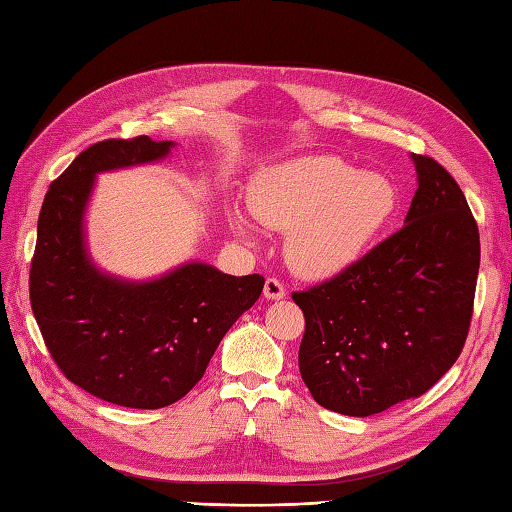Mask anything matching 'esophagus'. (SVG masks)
Segmentation results:
<instances>
[{"label": "esophagus", "instance_id": "esophagus-1", "mask_svg": "<svg viewBox=\"0 0 512 512\" xmlns=\"http://www.w3.org/2000/svg\"><path fill=\"white\" fill-rule=\"evenodd\" d=\"M264 296H266V299H270V301H279V299H283V296H285L283 283H281L279 279H275V277L266 279V283H264Z\"/></svg>", "mask_w": 512, "mask_h": 512}]
</instances>
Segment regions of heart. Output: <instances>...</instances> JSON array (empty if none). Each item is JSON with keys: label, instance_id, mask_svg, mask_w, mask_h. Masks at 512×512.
Segmentation results:
<instances>
[{"label": "heart", "instance_id": "heart-1", "mask_svg": "<svg viewBox=\"0 0 512 512\" xmlns=\"http://www.w3.org/2000/svg\"><path fill=\"white\" fill-rule=\"evenodd\" d=\"M251 213L270 229L288 231L285 255L303 277L325 279L362 257L397 207L384 174L353 172L327 154L275 165L257 176ZM237 229L244 220L235 216Z\"/></svg>", "mask_w": 512, "mask_h": 512}]
</instances>
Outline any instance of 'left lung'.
<instances>
[{"mask_svg": "<svg viewBox=\"0 0 512 512\" xmlns=\"http://www.w3.org/2000/svg\"><path fill=\"white\" fill-rule=\"evenodd\" d=\"M419 189L406 227L353 266L292 292L305 316L299 368L316 403L371 417L421 397L465 347L480 233L441 163L412 154Z\"/></svg>", "mask_w": 512, "mask_h": 512, "instance_id": "1", "label": "left lung"}]
</instances>
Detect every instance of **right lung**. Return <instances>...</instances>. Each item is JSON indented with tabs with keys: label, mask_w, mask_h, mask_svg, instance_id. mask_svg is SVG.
Instances as JSON below:
<instances>
[{
	"label": "right lung",
	"mask_w": 512,
	"mask_h": 512,
	"mask_svg": "<svg viewBox=\"0 0 512 512\" xmlns=\"http://www.w3.org/2000/svg\"><path fill=\"white\" fill-rule=\"evenodd\" d=\"M172 141L104 139L50 185L30 266V305L63 375L115 406L157 410L185 397L220 340L264 290V277H231L202 261L152 281L93 266L85 211L95 174L163 157Z\"/></svg>",
	"instance_id": "obj_1"
}]
</instances>
